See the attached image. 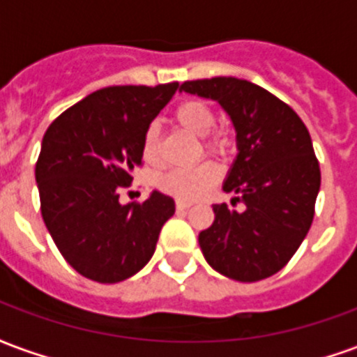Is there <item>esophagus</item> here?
<instances>
[{
  "label": "esophagus",
  "mask_w": 357,
  "mask_h": 357,
  "mask_svg": "<svg viewBox=\"0 0 357 357\" xmlns=\"http://www.w3.org/2000/svg\"><path fill=\"white\" fill-rule=\"evenodd\" d=\"M189 206H191V202H185V201L176 202V208H178V210H187Z\"/></svg>",
  "instance_id": "esophagus-1"
}]
</instances>
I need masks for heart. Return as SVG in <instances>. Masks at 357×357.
Returning <instances> with one entry per match:
<instances>
[{
    "instance_id": "obj_1",
    "label": "heart",
    "mask_w": 357,
    "mask_h": 357,
    "mask_svg": "<svg viewBox=\"0 0 357 357\" xmlns=\"http://www.w3.org/2000/svg\"><path fill=\"white\" fill-rule=\"evenodd\" d=\"M176 122L195 137H204V151L225 155L231 147V139L224 132H209L216 126V112L208 102L191 99L176 109ZM141 156L147 164L158 162L160 156V130L149 124L141 137ZM220 179V168L214 162H202L195 168H174L156 178V185L164 193L178 201H197L208 193Z\"/></svg>"
}]
</instances>
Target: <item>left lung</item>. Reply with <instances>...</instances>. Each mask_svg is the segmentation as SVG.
Returning a JSON list of instances; mask_svg holds the SVG:
<instances>
[{
	"label": "left lung",
	"mask_w": 357,
	"mask_h": 357,
	"mask_svg": "<svg viewBox=\"0 0 357 357\" xmlns=\"http://www.w3.org/2000/svg\"><path fill=\"white\" fill-rule=\"evenodd\" d=\"M179 91L212 99L231 118L237 156L225 193L243 212L214 204V222L199 233L204 260L218 273L252 283L284 268L314 220L321 172L312 137L294 110L252 82L233 76L183 82Z\"/></svg>",
	"instance_id": "1"
}]
</instances>
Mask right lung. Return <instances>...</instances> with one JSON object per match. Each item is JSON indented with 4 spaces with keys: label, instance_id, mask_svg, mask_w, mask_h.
I'll list each match as a JSON object with an SVG mask.
<instances>
[{
    "label": "right lung",
    "instance_id": "obj_1",
    "mask_svg": "<svg viewBox=\"0 0 357 357\" xmlns=\"http://www.w3.org/2000/svg\"><path fill=\"white\" fill-rule=\"evenodd\" d=\"M179 84L110 86L53 120L36 164L42 216L59 252L80 275L118 283L153 258L174 199L153 191L120 202V187L141 166V137Z\"/></svg>",
    "mask_w": 357,
    "mask_h": 357
}]
</instances>
